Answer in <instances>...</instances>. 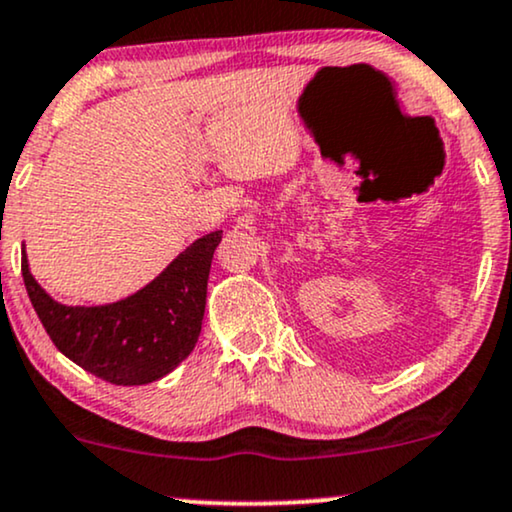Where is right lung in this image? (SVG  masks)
<instances>
[{
    "instance_id": "1",
    "label": "right lung",
    "mask_w": 512,
    "mask_h": 512,
    "mask_svg": "<svg viewBox=\"0 0 512 512\" xmlns=\"http://www.w3.org/2000/svg\"><path fill=\"white\" fill-rule=\"evenodd\" d=\"M221 231L197 238L155 281L112 305H61L33 279L23 250L26 291L52 343L69 360L116 386L166 377L193 353L207 303V279Z\"/></svg>"
}]
</instances>
